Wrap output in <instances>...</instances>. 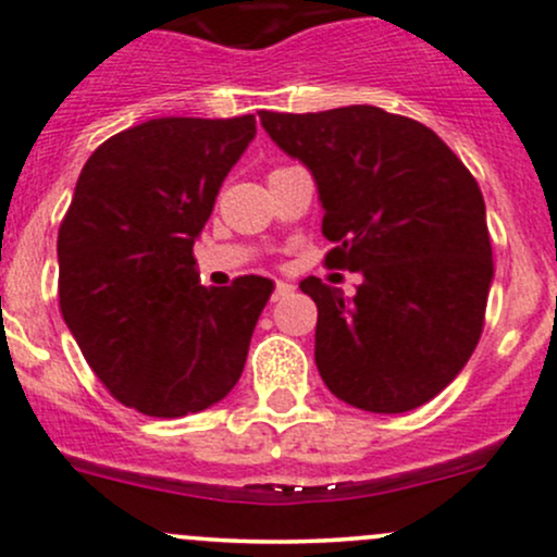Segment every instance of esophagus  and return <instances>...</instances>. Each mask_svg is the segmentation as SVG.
<instances>
[{
    "mask_svg": "<svg viewBox=\"0 0 557 557\" xmlns=\"http://www.w3.org/2000/svg\"><path fill=\"white\" fill-rule=\"evenodd\" d=\"M288 294H294V288H290L288 283H274V290H272V301L277 299H285Z\"/></svg>",
    "mask_w": 557,
    "mask_h": 557,
    "instance_id": "34e87169",
    "label": "esophagus"
}]
</instances>
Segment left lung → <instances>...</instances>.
Returning a JSON list of instances; mask_svg holds the SVG:
<instances>
[{"label":"left lung","mask_w":557,"mask_h":557,"mask_svg":"<svg viewBox=\"0 0 557 557\" xmlns=\"http://www.w3.org/2000/svg\"><path fill=\"white\" fill-rule=\"evenodd\" d=\"M305 161L323 201L325 269L358 272L352 299L307 277L314 363L342 401L398 414L458 377L485 329L493 250L474 174L423 123L372 104L258 112Z\"/></svg>","instance_id":"8db88e82"}]
</instances>
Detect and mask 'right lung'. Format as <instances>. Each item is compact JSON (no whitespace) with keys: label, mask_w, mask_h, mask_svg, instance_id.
Masks as SVG:
<instances>
[{"label":"right lung","mask_w":557,"mask_h":557,"mask_svg":"<svg viewBox=\"0 0 557 557\" xmlns=\"http://www.w3.org/2000/svg\"><path fill=\"white\" fill-rule=\"evenodd\" d=\"M256 117H153L104 139L59 226V307L112 398L150 418L221 401L272 280L205 288L194 243Z\"/></svg>","instance_id":"1"}]
</instances>
